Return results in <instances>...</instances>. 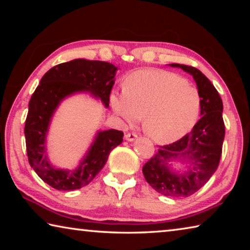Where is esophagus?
I'll list each match as a JSON object with an SVG mask.
<instances>
[{
  "label": "esophagus",
  "instance_id": "34e87169",
  "mask_svg": "<svg viewBox=\"0 0 250 250\" xmlns=\"http://www.w3.org/2000/svg\"><path fill=\"white\" fill-rule=\"evenodd\" d=\"M137 138H138V134H135V133H133V132H130V133H126V134H125V140H126V141L132 142V141H134Z\"/></svg>",
  "mask_w": 250,
  "mask_h": 250
}]
</instances>
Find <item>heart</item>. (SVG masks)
<instances>
[{
    "mask_svg": "<svg viewBox=\"0 0 250 250\" xmlns=\"http://www.w3.org/2000/svg\"><path fill=\"white\" fill-rule=\"evenodd\" d=\"M110 105L117 116L143 128L160 143L179 140L192 130L200 117L202 99L197 88L177 74L162 69H142L125 78V89L112 90Z\"/></svg>",
    "mask_w": 250,
    "mask_h": 250,
    "instance_id": "b5f03b06",
    "label": "heart"
}]
</instances>
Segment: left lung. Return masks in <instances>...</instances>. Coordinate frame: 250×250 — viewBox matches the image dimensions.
I'll list each match as a JSON object with an SVG mask.
<instances>
[{
  "label": "left lung",
  "instance_id": "obj_1",
  "mask_svg": "<svg viewBox=\"0 0 250 250\" xmlns=\"http://www.w3.org/2000/svg\"><path fill=\"white\" fill-rule=\"evenodd\" d=\"M193 76L201 95L202 118L192 131L180 140L159 150L143 166L146 180L156 192L164 196L188 197L204 186L217 170L222 156L225 125L223 101L214 84L195 67L171 64ZM171 160L188 164V171L174 172L168 166Z\"/></svg>",
  "mask_w": 250,
  "mask_h": 250
}]
</instances>
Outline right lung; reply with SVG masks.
Instances as JSON below:
<instances>
[{"instance_id": "obj_1", "label": "right lung", "mask_w": 250, "mask_h": 250, "mask_svg": "<svg viewBox=\"0 0 250 250\" xmlns=\"http://www.w3.org/2000/svg\"><path fill=\"white\" fill-rule=\"evenodd\" d=\"M117 70L118 67L107 62L79 58L62 62L43 76L31 97L24 128L28 162L36 174L55 189L73 191L89 184L104 167L110 152L124 140L122 131H98L75 170L54 167L46 153V135L59 104L77 92H90L108 108Z\"/></svg>"}]
</instances>
